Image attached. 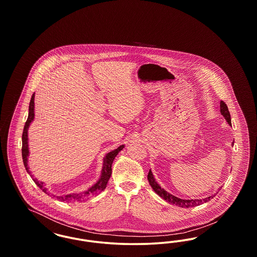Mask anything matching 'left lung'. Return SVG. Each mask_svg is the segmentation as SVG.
I'll return each instance as SVG.
<instances>
[{"instance_id": "obj_1", "label": "left lung", "mask_w": 257, "mask_h": 257, "mask_svg": "<svg viewBox=\"0 0 257 257\" xmlns=\"http://www.w3.org/2000/svg\"><path fill=\"white\" fill-rule=\"evenodd\" d=\"M220 113L224 116L225 120L227 121L228 124L231 125V117H230V112L228 110V108L226 106V104L223 102V101H220ZM147 179H148V182L150 184V186L152 187V189L154 190V192L161 196L162 198H164L166 201H168L169 203L171 204H174V205H177L179 207L182 208H191L195 207L197 205H200L202 204L203 202H207L208 200H210L213 196H210L206 197V198H202V199H181L177 196H174L173 195H171L170 193H168L167 191H165L163 188H161L159 184L156 182L153 174H152V171L151 170L148 172V175H147ZM221 189V188H220ZM219 189V190H220Z\"/></svg>"}]
</instances>
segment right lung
<instances>
[{
  "mask_svg": "<svg viewBox=\"0 0 257 257\" xmlns=\"http://www.w3.org/2000/svg\"><path fill=\"white\" fill-rule=\"evenodd\" d=\"M35 118V93L33 94V96L31 98V102H30V106H29V115H28V119L25 123L24 130H23V135H22V158H23V163H24L25 169L27 172L31 175V177H34L31 173V171H29V167H28V156H29V145H28V129L31 122L34 120ZM124 146H120L117 147L116 149L110 151L109 153L106 154V156L104 157L103 160V168L101 171V176L99 178L96 183L93 186H91L90 188H88L84 193H80V194H70V195H65V196H56L57 199L61 200V201H84L87 198L91 197V196H97L99 193H101L102 191H104L107 187V183L110 179V175H111V165L114 158L116 157V155L118 154L119 151H121ZM35 181V183L46 194H48L47 189L45 188L43 182H39L37 181V178L33 179ZM49 195V194H48Z\"/></svg>",
  "mask_w": 257,
  "mask_h": 257,
  "instance_id": "obj_1",
  "label": "right lung"
}]
</instances>
